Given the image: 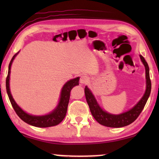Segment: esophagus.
Segmentation results:
<instances>
[{"instance_id":"obj_1","label":"esophagus","mask_w":159,"mask_h":159,"mask_svg":"<svg viewBox=\"0 0 159 159\" xmlns=\"http://www.w3.org/2000/svg\"><path fill=\"white\" fill-rule=\"evenodd\" d=\"M88 81H89V79H88V76L83 75V76H81V77H80V84H86V83H88Z\"/></svg>"}]
</instances>
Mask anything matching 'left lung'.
I'll return each mask as SVG.
<instances>
[{
  "instance_id": "1",
  "label": "left lung",
  "mask_w": 159,
  "mask_h": 159,
  "mask_svg": "<svg viewBox=\"0 0 159 159\" xmlns=\"http://www.w3.org/2000/svg\"><path fill=\"white\" fill-rule=\"evenodd\" d=\"M142 63L145 67V73H146V90L144 95L141 98L136 105H134L131 109L128 111L122 113L120 114L114 115L109 114L103 109L97 102L96 99L91 93L89 88L87 86L85 88V95L86 101L88 102V106L90 110L91 114L99 124L107 126L110 128H121L124 126L130 125V123L134 122L140 114L144 107L146 104L147 99L149 98L152 89V83L149 77V68L148 64L145 61L144 58L142 55H139Z\"/></svg>"
}]
</instances>
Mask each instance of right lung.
<instances>
[{"instance_id":"1","label":"right lung","mask_w":159,"mask_h":159,"mask_svg":"<svg viewBox=\"0 0 159 159\" xmlns=\"http://www.w3.org/2000/svg\"><path fill=\"white\" fill-rule=\"evenodd\" d=\"M18 53L19 52L16 53L12 57L11 61H10L8 67V74H7V76L6 78V90L13 109H14L16 114H17L18 116L20 117L21 120H24L25 123H28L29 125L35 126V127L48 128L51 127V126H55L58 125L59 123L62 121L64 117H65L67 111V107H68L69 102L70 92H71V89L74 87V86L79 84V77H77L76 79L70 80L64 84L61 91L60 99L58 105L56 107V109H54L52 112L44 116L30 115L27 114V113H26L25 111H24L23 110L17 105V103H16L15 101L14 100V99H13L10 90L9 83L10 69H11L12 61Z\"/></svg>"}]
</instances>
